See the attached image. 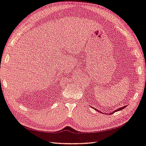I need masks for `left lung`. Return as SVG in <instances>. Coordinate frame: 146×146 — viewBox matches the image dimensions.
I'll use <instances>...</instances> for the list:
<instances>
[{
	"label": "left lung",
	"mask_w": 146,
	"mask_h": 146,
	"mask_svg": "<svg viewBox=\"0 0 146 146\" xmlns=\"http://www.w3.org/2000/svg\"><path fill=\"white\" fill-rule=\"evenodd\" d=\"M126 107V106H123V107H121V108H119V109H118V110H115V111H114V112H113V113H110V115H111V114H113V113H115V112H116V111H120V110H123L124 108ZM94 109H95V108H94ZM96 110V109H95Z\"/></svg>",
	"instance_id": "obj_1"
}]
</instances>
